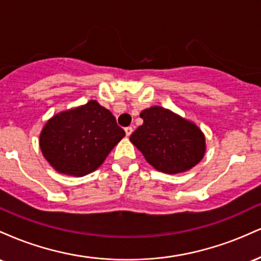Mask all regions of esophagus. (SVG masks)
Returning <instances> with one entry per match:
<instances>
[{
  "label": "esophagus",
  "mask_w": 261,
  "mask_h": 261,
  "mask_svg": "<svg viewBox=\"0 0 261 261\" xmlns=\"http://www.w3.org/2000/svg\"><path fill=\"white\" fill-rule=\"evenodd\" d=\"M133 131H134V128L131 127V126L125 127V134H126V136H130V135L133 134Z\"/></svg>",
  "instance_id": "1"
}]
</instances>
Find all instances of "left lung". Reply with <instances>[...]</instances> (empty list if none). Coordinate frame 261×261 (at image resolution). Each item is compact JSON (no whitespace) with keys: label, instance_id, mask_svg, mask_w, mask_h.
Instances as JSON below:
<instances>
[{"label":"left lung","instance_id":"left-lung-1","mask_svg":"<svg viewBox=\"0 0 261 261\" xmlns=\"http://www.w3.org/2000/svg\"><path fill=\"white\" fill-rule=\"evenodd\" d=\"M143 124L130 141L160 172L175 174L196 166L205 153V137L193 122L170 110L152 107L140 114Z\"/></svg>","mask_w":261,"mask_h":261}]
</instances>
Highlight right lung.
<instances>
[{
	"instance_id": "add662e5",
	"label": "right lung",
	"mask_w": 261,
	"mask_h": 261,
	"mask_svg": "<svg viewBox=\"0 0 261 261\" xmlns=\"http://www.w3.org/2000/svg\"><path fill=\"white\" fill-rule=\"evenodd\" d=\"M124 136L113 114L89 100L50 119L41 131L40 148L58 172L82 176L97 169Z\"/></svg>"
}]
</instances>
